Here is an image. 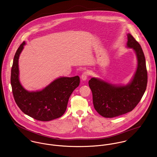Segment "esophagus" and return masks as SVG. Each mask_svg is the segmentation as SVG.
Here are the masks:
<instances>
[{"instance_id":"1","label":"esophagus","mask_w":157,"mask_h":157,"mask_svg":"<svg viewBox=\"0 0 157 157\" xmlns=\"http://www.w3.org/2000/svg\"><path fill=\"white\" fill-rule=\"evenodd\" d=\"M89 71H84L82 75H81V79L82 81H86L88 77H89Z\"/></svg>"}]
</instances>
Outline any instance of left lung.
Wrapping results in <instances>:
<instances>
[{
    "label": "left lung",
    "instance_id": "left-lung-1",
    "mask_svg": "<svg viewBox=\"0 0 157 157\" xmlns=\"http://www.w3.org/2000/svg\"><path fill=\"white\" fill-rule=\"evenodd\" d=\"M127 47L135 52L138 66L131 82L126 86H115L92 78L89 81L96 112L105 118H113L132 111L144 94L147 83V72L144 53L140 44L130 34Z\"/></svg>",
    "mask_w": 157,
    "mask_h": 157
}]
</instances>
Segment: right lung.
I'll return each mask as SVG.
<instances>
[{
  "label": "right lung",
  "instance_id": "add662e5",
  "mask_svg": "<svg viewBox=\"0 0 157 157\" xmlns=\"http://www.w3.org/2000/svg\"><path fill=\"white\" fill-rule=\"evenodd\" d=\"M25 42L17 50L11 73V84L16 103L26 115L41 121H48L63 116L69 98L78 87L80 78L61 77L55 79L40 91L29 92L21 84L19 79L18 60Z\"/></svg>",
  "mask_w": 157,
  "mask_h": 157
}]
</instances>
